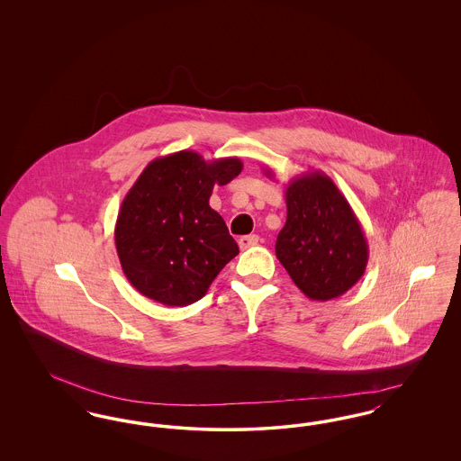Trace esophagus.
I'll return each mask as SVG.
<instances>
[{
    "label": "esophagus",
    "instance_id": "obj_1",
    "mask_svg": "<svg viewBox=\"0 0 461 461\" xmlns=\"http://www.w3.org/2000/svg\"><path fill=\"white\" fill-rule=\"evenodd\" d=\"M258 241H259L258 235H245V237H241L240 240H239V245H240L241 250H247V249L258 245Z\"/></svg>",
    "mask_w": 461,
    "mask_h": 461
}]
</instances>
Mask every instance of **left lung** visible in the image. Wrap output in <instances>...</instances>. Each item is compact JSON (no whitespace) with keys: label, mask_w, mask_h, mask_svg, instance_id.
I'll return each instance as SVG.
<instances>
[{"label":"left lung","mask_w":461,"mask_h":461,"mask_svg":"<svg viewBox=\"0 0 461 461\" xmlns=\"http://www.w3.org/2000/svg\"><path fill=\"white\" fill-rule=\"evenodd\" d=\"M264 175L273 177V171ZM285 202L276 258L311 301L344 295L365 275L370 256L348 198L323 171H307L286 185Z\"/></svg>","instance_id":"8db88e82"}]
</instances>
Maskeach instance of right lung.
I'll use <instances>...</instances> for the list:
<instances>
[{
    "instance_id": "add662e5",
    "label": "right lung",
    "mask_w": 461,
    "mask_h": 461,
    "mask_svg": "<svg viewBox=\"0 0 461 461\" xmlns=\"http://www.w3.org/2000/svg\"><path fill=\"white\" fill-rule=\"evenodd\" d=\"M243 169L239 157L205 160L194 150L154 158L121 203L115 249L126 278L164 306L202 299L239 254L226 222L209 205L214 185Z\"/></svg>"
}]
</instances>
